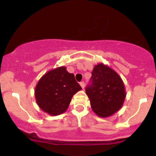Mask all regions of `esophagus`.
Masks as SVG:
<instances>
[{
  "mask_svg": "<svg viewBox=\"0 0 156 156\" xmlns=\"http://www.w3.org/2000/svg\"><path fill=\"white\" fill-rule=\"evenodd\" d=\"M80 87H81V88L83 89H84V87H85V83H84V82H83V81L80 82Z\"/></svg>",
  "mask_w": 156,
  "mask_h": 156,
  "instance_id": "esophagus-1",
  "label": "esophagus"
}]
</instances>
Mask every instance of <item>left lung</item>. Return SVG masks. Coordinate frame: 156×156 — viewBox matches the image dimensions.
Masks as SVG:
<instances>
[{"label": "left lung", "instance_id": "obj_1", "mask_svg": "<svg viewBox=\"0 0 156 156\" xmlns=\"http://www.w3.org/2000/svg\"><path fill=\"white\" fill-rule=\"evenodd\" d=\"M91 86L87 87L92 111L98 117H108L120 110L126 97L125 85L119 74L103 63L94 65Z\"/></svg>", "mask_w": 156, "mask_h": 156}]
</instances>
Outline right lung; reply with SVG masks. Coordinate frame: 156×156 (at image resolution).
Wrapping results in <instances>:
<instances>
[{
	"label": "right lung",
	"instance_id": "right-lung-1",
	"mask_svg": "<svg viewBox=\"0 0 156 156\" xmlns=\"http://www.w3.org/2000/svg\"><path fill=\"white\" fill-rule=\"evenodd\" d=\"M81 89L74 75L62 66L41 77L35 87L36 102L49 115H59L67 110L73 95Z\"/></svg>",
	"mask_w": 156,
	"mask_h": 156
}]
</instances>
